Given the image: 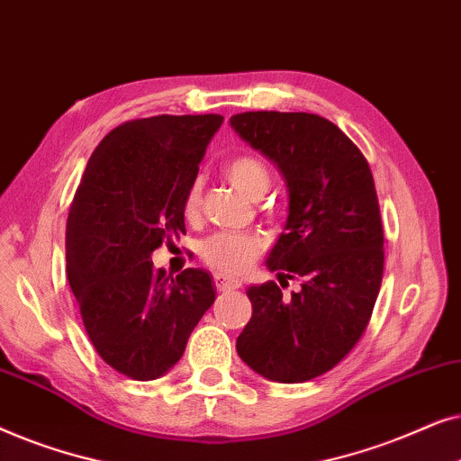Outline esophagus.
I'll return each instance as SVG.
<instances>
[{
    "mask_svg": "<svg viewBox=\"0 0 461 461\" xmlns=\"http://www.w3.org/2000/svg\"><path fill=\"white\" fill-rule=\"evenodd\" d=\"M213 285L218 287V292H232V289H239L241 287V283H239L235 276H229V275H213Z\"/></svg>",
    "mask_w": 461,
    "mask_h": 461,
    "instance_id": "34e87169",
    "label": "esophagus"
}]
</instances>
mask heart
<instances>
[{"instance_id": "heart-1", "label": "heart", "mask_w": 461, "mask_h": 461, "mask_svg": "<svg viewBox=\"0 0 461 461\" xmlns=\"http://www.w3.org/2000/svg\"><path fill=\"white\" fill-rule=\"evenodd\" d=\"M226 178L248 197H262L270 185V174L258 157L239 155L226 163ZM199 212V185L188 188L185 213L188 218ZM264 251V239L248 232H216L199 245V256L207 267L226 275H241Z\"/></svg>"}]
</instances>
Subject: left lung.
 Wrapping results in <instances>:
<instances>
[{"mask_svg":"<svg viewBox=\"0 0 461 461\" xmlns=\"http://www.w3.org/2000/svg\"><path fill=\"white\" fill-rule=\"evenodd\" d=\"M230 125L287 182L285 232L267 267L281 286L303 283L292 299L275 281L248 289L251 319L237 352L267 380L308 382L355 348L380 294L384 229L374 176L357 144L312 113L249 111Z\"/></svg>","mask_w":461,"mask_h":461,"instance_id":"8db88e82","label":"left lung"}]
</instances>
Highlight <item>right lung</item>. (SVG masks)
<instances>
[{"mask_svg":"<svg viewBox=\"0 0 461 461\" xmlns=\"http://www.w3.org/2000/svg\"><path fill=\"white\" fill-rule=\"evenodd\" d=\"M222 115L125 122L94 150L67 220V276L100 358L131 380L161 377L213 304L210 273L172 279L150 254L185 235V199Z\"/></svg>","mask_w":461,"mask_h":461,"instance_id":"1","label":"right lung"}]
</instances>
